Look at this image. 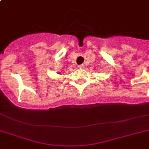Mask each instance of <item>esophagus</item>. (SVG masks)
Masks as SVG:
<instances>
[{"instance_id": "34e87169", "label": "esophagus", "mask_w": 149, "mask_h": 149, "mask_svg": "<svg viewBox=\"0 0 149 149\" xmlns=\"http://www.w3.org/2000/svg\"><path fill=\"white\" fill-rule=\"evenodd\" d=\"M79 69H83V68H84V64H82V65H79Z\"/></svg>"}]
</instances>
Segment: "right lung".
<instances>
[{
  "label": "right lung",
  "instance_id": "obj_1",
  "mask_svg": "<svg viewBox=\"0 0 149 149\" xmlns=\"http://www.w3.org/2000/svg\"><path fill=\"white\" fill-rule=\"evenodd\" d=\"M60 73H61V72H60ZM58 74H59V72H58Z\"/></svg>",
  "mask_w": 149,
  "mask_h": 149
}]
</instances>
